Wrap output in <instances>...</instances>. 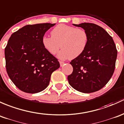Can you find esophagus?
Returning a JSON list of instances; mask_svg holds the SVG:
<instances>
[{"mask_svg": "<svg viewBox=\"0 0 124 124\" xmlns=\"http://www.w3.org/2000/svg\"><path fill=\"white\" fill-rule=\"evenodd\" d=\"M64 63H65L64 62H62V61H60V64L61 67H62V66L64 64Z\"/></svg>", "mask_w": 124, "mask_h": 124, "instance_id": "34e87169", "label": "esophagus"}]
</instances>
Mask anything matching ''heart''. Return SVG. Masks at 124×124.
Listing matches in <instances>:
<instances>
[{
	"mask_svg": "<svg viewBox=\"0 0 124 124\" xmlns=\"http://www.w3.org/2000/svg\"><path fill=\"white\" fill-rule=\"evenodd\" d=\"M51 36H44L42 38L43 46L52 55L60 48L58 57L60 59L75 58L84 52L88 43V35L82 29L66 24H59L52 30Z\"/></svg>",
	"mask_w": 124,
	"mask_h": 124,
	"instance_id": "obj_1",
	"label": "heart"
}]
</instances>
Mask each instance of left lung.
<instances>
[{
	"instance_id": "obj_1",
	"label": "left lung",
	"mask_w": 124,
	"mask_h": 124,
	"mask_svg": "<svg viewBox=\"0 0 124 124\" xmlns=\"http://www.w3.org/2000/svg\"><path fill=\"white\" fill-rule=\"evenodd\" d=\"M73 25L82 28L88 35V43L81 55L70 62L72 73L69 83L83 93L97 91L110 79L115 68L117 50L112 37L99 25L84 23Z\"/></svg>"
}]
</instances>
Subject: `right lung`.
Here are the masks:
<instances>
[{"label": "right lung", "instance_id": "obj_1", "mask_svg": "<svg viewBox=\"0 0 124 124\" xmlns=\"http://www.w3.org/2000/svg\"><path fill=\"white\" fill-rule=\"evenodd\" d=\"M55 24L27 25L14 33L5 49L8 75L15 86L27 93H38L49 84L58 60L43 48L42 38Z\"/></svg>", "mask_w": 124, "mask_h": 124}]
</instances>
